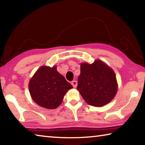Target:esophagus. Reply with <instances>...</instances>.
Here are the masks:
<instances>
[{"instance_id": "obj_1", "label": "esophagus", "mask_w": 145, "mask_h": 145, "mask_svg": "<svg viewBox=\"0 0 145 145\" xmlns=\"http://www.w3.org/2000/svg\"><path fill=\"white\" fill-rule=\"evenodd\" d=\"M72 85L73 86V88H75L77 86V82L76 81V80H73V81L72 82Z\"/></svg>"}]
</instances>
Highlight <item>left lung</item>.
<instances>
[{"mask_svg":"<svg viewBox=\"0 0 145 145\" xmlns=\"http://www.w3.org/2000/svg\"><path fill=\"white\" fill-rule=\"evenodd\" d=\"M77 89L88 104L103 106L111 102L116 94V75L111 68L100 60L92 64L81 63Z\"/></svg>","mask_w":145,"mask_h":145,"instance_id":"1","label":"left lung"}]
</instances>
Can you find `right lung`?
<instances>
[{"mask_svg": "<svg viewBox=\"0 0 145 145\" xmlns=\"http://www.w3.org/2000/svg\"><path fill=\"white\" fill-rule=\"evenodd\" d=\"M57 67H41L29 83L32 99L45 109H56L63 102L68 90L73 86L57 71Z\"/></svg>", "mask_w": 145, "mask_h": 145, "instance_id": "right-lung-1", "label": "right lung"}]
</instances>
